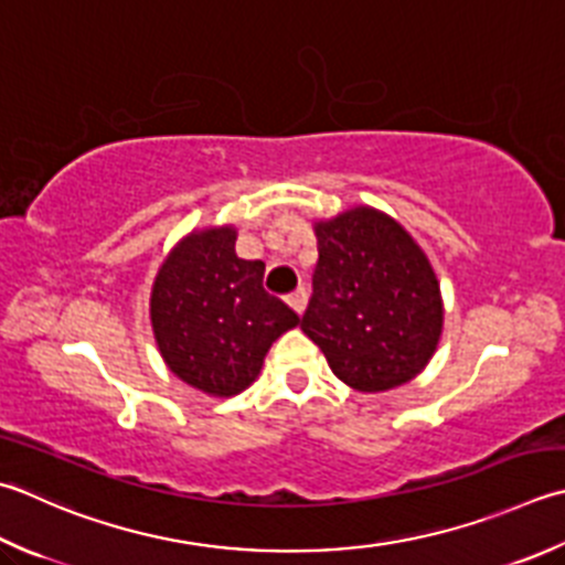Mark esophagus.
<instances>
[{"label":"esophagus","mask_w":565,"mask_h":565,"mask_svg":"<svg viewBox=\"0 0 565 565\" xmlns=\"http://www.w3.org/2000/svg\"><path fill=\"white\" fill-rule=\"evenodd\" d=\"M286 301H289V306L294 308V311L301 316L306 311V303H308V291L301 286V289H296L294 294L286 296Z\"/></svg>","instance_id":"1"}]
</instances>
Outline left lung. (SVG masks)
Returning a JSON list of instances; mask_svg holds the SVG:
<instances>
[{
  "label": "left lung",
  "mask_w": 565,
  "mask_h": 565,
  "mask_svg": "<svg viewBox=\"0 0 565 565\" xmlns=\"http://www.w3.org/2000/svg\"><path fill=\"white\" fill-rule=\"evenodd\" d=\"M316 237L303 333L352 390L386 392L414 380L444 328L440 289L422 247L372 207L318 223Z\"/></svg>",
  "instance_id": "left-lung-1"
}]
</instances>
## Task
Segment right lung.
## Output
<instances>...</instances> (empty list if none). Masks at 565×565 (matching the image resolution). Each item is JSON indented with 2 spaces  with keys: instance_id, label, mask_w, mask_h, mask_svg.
I'll return each mask as SVG.
<instances>
[{
  "instance_id": "1",
  "label": "right lung",
  "mask_w": 565,
  "mask_h": 565,
  "mask_svg": "<svg viewBox=\"0 0 565 565\" xmlns=\"http://www.w3.org/2000/svg\"><path fill=\"white\" fill-rule=\"evenodd\" d=\"M232 227L188 235L157 274L151 326L173 374L215 396L257 380L271 342L301 323L264 289V262L235 254Z\"/></svg>"
}]
</instances>
